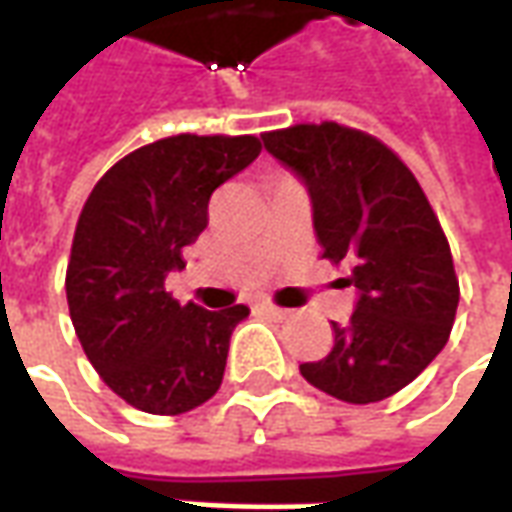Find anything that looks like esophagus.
Returning <instances> with one entry per match:
<instances>
[{"label": "esophagus", "mask_w": 512, "mask_h": 512, "mask_svg": "<svg viewBox=\"0 0 512 512\" xmlns=\"http://www.w3.org/2000/svg\"><path fill=\"white\" fill-rule=\"evenodd\" d=\"M257 307L266 312L268 318H274V321H285V318H288V310H282V307H277V304H271V301H260Z\"/></svg>", "instance_id": "esophagus-1"}]
</instances>
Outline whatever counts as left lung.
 <instances>
[{"label": "left lung", "mask_w": 512, "mask_h": 512, "mask_svg": "<svg viewBox=\"0 0 512 512\" xmlns=\"http://www.w3.org/2000/svg\"><path fill=\"white\" fill-rule=\"evenodd\" d=\"M263 145L296 169L312 200L323 257L351 268V321H332L334 345L299 367L345 403H378L408 386L447 345L461 299L447 235L414 172L359 128L299 123Z\"/></svg>", "instance_id": "8db88e82"}]
</instances>
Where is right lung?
Instances as JSON below:
<instances>
[{"label":"right lung","mask_w":512,"mask_h":512,"mask_svg":"<svg viewBox=\"0 0 512 512\" xmlns=\"http://www.w3.org/2000/svg\"><path fill=\"white\" fill-rule=\"evenodd\" d=\"M260 139L178 134L136 147L104 172L84 202L65 293L90 365L128 406L175 417L222 386L235 323L249 307L202 310L164 290L183 246L208 224V200L249 167Z\"/></svg>","instance_id":"add662e5"}]
</instances>
